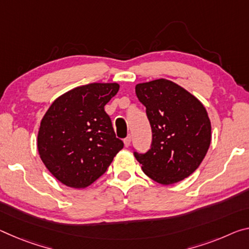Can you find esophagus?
<instances>
[{"instance_id": "1", "label": "esophagus", "mask_w": 249, "mask_h": 249, "mask_svg": "<svg viewBox=\"0 0 249 249\" xmlns=\"http://www.w3.org/2000/svg\"><path fill=\"white\" fill-rule=\"evenodd\" d=\"M131 141H132V137L131 135H128L126 139L124 140V145L126 146V147H128V146H131Z\"/></svg>"}]
</instances>
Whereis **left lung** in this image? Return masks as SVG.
Here are the masks:
<instances>
[{"label":"left lung","mask_w":249,"mask_h":249,"mask_svg":"<svg viewBox=\"0 0 249 249\" xmlns=\"http://www.w3.org/2000/svg\"><path fill=\"white\" fill-rule=\"evenodd\" d=\"M135 93L152 127V147L135 153L149 178L172 185L192 175L210 148L212 125L202 102L176 83L160 78L140 83Z\"/></svg>","instance_id":"1"}]
</instances>
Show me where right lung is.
Instances as JSON below:
<instances>
[{"mask_svg": "<svg viewBox=\"0 0 249 249\" xmlns=\"http://www.w3.org/2000/svg\"><path fill=\"white\" fill-rule=\"evenodd\" d=\"M118 89L117 83L77 86L58 96L46 110L37 134V151L62 184L78 189L89 186L123 148L104 109Z\"/></svg>", "mask_w": 249, "mask_h": 249, "instance_id": "add662e5", "label": "right lung"}]
</instances>
